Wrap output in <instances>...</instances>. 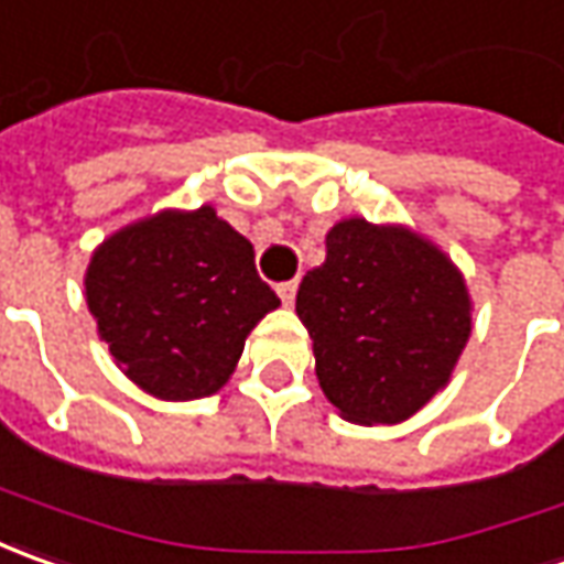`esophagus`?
<instances>
[{
    "instance_id": "1",
    "label": "esophagus",
    "mask_w": 564,
    "mask_h": 564,
    "mask_svg": "<svg viewBox=\"0 0 564 564\" xmlns=\"http://www.w3.org/2000/svg\"><path fill=\"white\" fill-rule=\"evenodd\" d=\"M296 290H300V281L278 283V296L283 300V305H293L296 302Z\"/></svg>"
}]
</instances>
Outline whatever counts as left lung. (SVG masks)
I'll return each instance as SVG.
<instances>
[{
  "mask_svg": "<svg viewBox=\"0 0 564 564\" xmlns=\"http://www.w3.org/2000/svg\"><path fill=\"white\" fill-rule=\"evenodd\" d=\"M324 397L356 424L415 415L449 380L471 334V302L453 262L402 227L349 218L296 293Z\"/></svg>",
  "mask_w": 564,
  "mask_h": 564,
  "instance_id": "8db88e82",
  "label": "left lung"
}]
</instances>
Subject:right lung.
Listing matches in <instances>:
<instances>
[{
  "instance_id": "obj_1",
  "label": "right lung",
  "mask_w": 564,
  "mask_h": 564,
  "mask_svg": "<svg viewBox=\"0 0 564 564\" xmlns=\"http://www.w3.org/2000/svg\"><path fill=\"white\" fill-rule=\"evenodd\" d=\"M87 305L127 378L159 399H199L227 383L281 300L252 243L203 205L108 237L87 268Z\"/></svg>"
}]
</instances>
